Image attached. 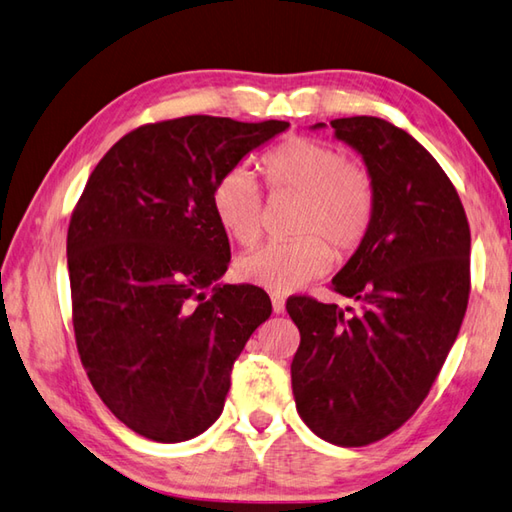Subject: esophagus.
I'll return each mask as SVG.
<instances>
[{"label": "esophagus", "mask_w": 512, "mask_h": 512, "mask_svg": "<svg viewBox=\"0 0 512 512\" xmlns=\"http://www.w3.org/2000/svg\"><path fill=\"white\" fill-rule=\"evenodd\" d=\"M271 304H273V311H275V313H284V309H286V302H284V297H282V295L273 293V295H271Z\"/></svg>", "instance_id": "34e87169"}]
</instances>
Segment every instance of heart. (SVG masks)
I'll list each match as a JSON object with an SVG mask.
<instances>
[{
    "mask_svg": "<svg viewBox=\"0 0 512 512\" xmlns=\"http://www.w3.org/2000/svg\"><path fill=\"white\" fill-rule=\"evenodd\" d=\"M273 190L302 197L297 232L306 237L275 241L237 259V275L271 293H295L329 271L333 253L356 248L367 235L376 210V192L365 167L347 163L345 154L313 138H288L262 161ZM219 226L241 246L255 244L262 232V190L244 167L226 172L212 190Z\"/></svg>",
    "mask_w": 512,
    "mask_h": 512,
    "instance_id": "obj_1",
    "label": "heart"
}]
</instances>
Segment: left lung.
Returning <instances> with one entry per match:
<instances>
[{"instance_id": "1", "label": "left lung", "mask_w": 512, "mask_h": 512, "mask_svg": "<svg viewBox=\"0 0 512 512\" xmlns=\"http://www.w3.org/2000/svg\"><path fill=\"white\" fill-rule=\"evenodd\" d=\"M331 127L362 156L376 192L367 235L331 282L360 313L291 297L300 329L291 380L311 432L358 448L398 430L439 376L468 309L470 226L448 174L405 129L376 116Z\"/></svg>"}]
</instances>
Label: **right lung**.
Listing matches in <instances>:
<instances>
[{
	"mask_svg": "<svg viewBox=\"0 0 512 512\" xmlns=\"http://www.w3.org/2000/svg\"><path fill=\"white\" fill-rule=\"evenodd\" d=\"M284 120L183 116L143 125L91 172L71 215L67 266L82 365L111 414L159 443L217 421L230 371L273 306L219 282L230 244L212 190Z\"/></svg>",
	"mask_w": 512,
	"mask_h": 512,
	"instance_id": "add662e5",
	"label": "right lung"
}]
</instances>
